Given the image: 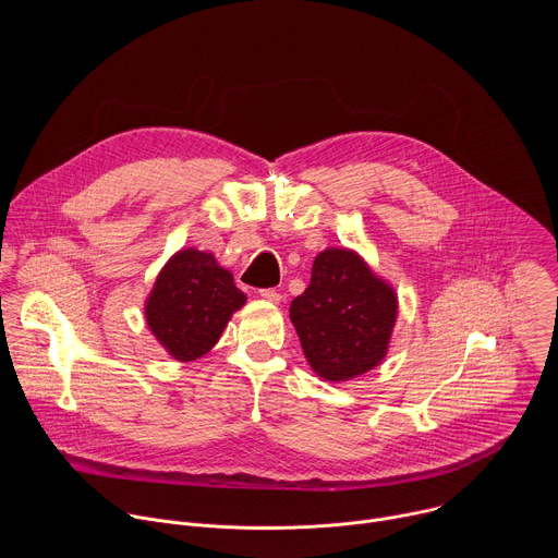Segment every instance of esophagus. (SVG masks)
Here are the masks:
<instances>
[{
  "label": "esophagus",
  "mask_w": 558,
  "mask_h": 558,
  "mask_svg": "<svg viewBox=\"0 0 558 558\" xmlns=\"http://www.w3.org/2000/svg\"><path fill=\"white\" fill-rule=\"evenodd\" d=\"M260 298H265V300H269L274 304H280V300H282L278 289H260Z\"/></svg>",
  "instance_id": "34e87169"
}]
</instances>
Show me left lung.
Returning a JSON list of instances; mask_svg holds the SVG:
<instances>
[{
	"instance_id": "left-lung-1",
	"label": "left lung",
	"mask_w": 558,
	"mask_h": 558,
	"mask_svg": "<svg viewBox=\"0 0 558 558\" xmlns=\"http://www.w3.org/2000/svg\"><path fill=\"white\" fill-rule=\"evenodd\" d=\"M397 291L349 247L313 260L311 282L293 298L289 317L317 377L342 384L379 366L397 323Z\"/></svg>"
}]
</instances>
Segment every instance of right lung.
Instances as JSON below:
<instances>
[{"label":"right lung","instance_id":"obj_1","mask_svg":"<svg viewBox=\"0 0 558 558\" xmlns=\"http://www.w3.org/2000/svg\"><path fill=\"white\" fill-rule=\"evenodd\" d=\"M247 295L233 284V274L214 254L194 247L177 252L158 271L145 298V323L156 342L179 362L209 353L231 315Z\"/></svg>","mask_w":558,"mask_h":558}]
</instances>
